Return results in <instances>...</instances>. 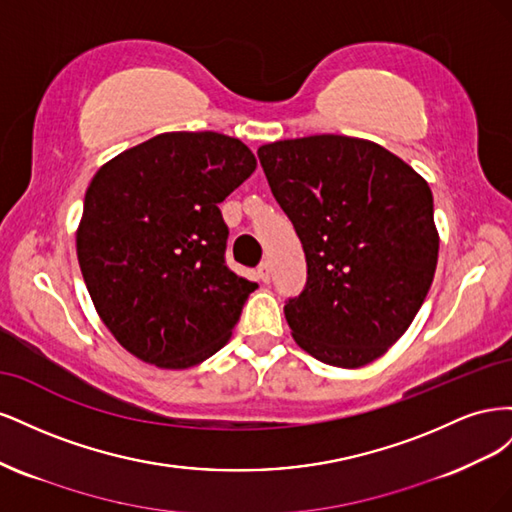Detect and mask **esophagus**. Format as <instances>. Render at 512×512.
<instances>
[{
    "label": "esophagus",
    "mask_w": 512,
    "mask_h": 512,
    "mask_svg": "<svg viewBox=\"0 0 512 512\" xmlns=\"http://www.w3.org/2000/svg\"><path fill=\"white\" fill-rule=\"evenodd\" d=\"M256 273H258V280H260V282L269 284V280H271V265H269V260L260 262L258 269H256Z\"/></svg>",
    "instance_id": "34e87169"
}]
</instances>
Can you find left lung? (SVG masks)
<instances>
[{
  "label": "left lung",
  "instance_id": "1",
  "mask_svg": "<svg viewBox=\"0 0 512 512\" xmlns=\"http://www.w3.org/2000/svg\"><path fill=\"white\" fill-rule=\"evenodd\" d=\"M258 158L307 260L305 290L284 307L294 342L333 367L380 359L408 331L436 273L427 181L354 136L275 141Z\"/></svg>",
  "mask_w": 512,
  "mask_h": 512
}]
</instances>
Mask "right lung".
<instances>
[{"instance_id":"obj_1","label":"right lung","mask_w":512,"mask_h":512,"mask_svg":"<svg viewBox=\"0 0 512 512\" xmlns=\"http://www.w3.org/2000/svg\"><path fill=\"white\" fill-rule=\"evenodd\" d=\"M254 170L239 138L164 132L91 179L76 256L104 327L136 359L188 369L228 344L258 284L226 267L218 205Z\"/></svg>"}]
</instances>
